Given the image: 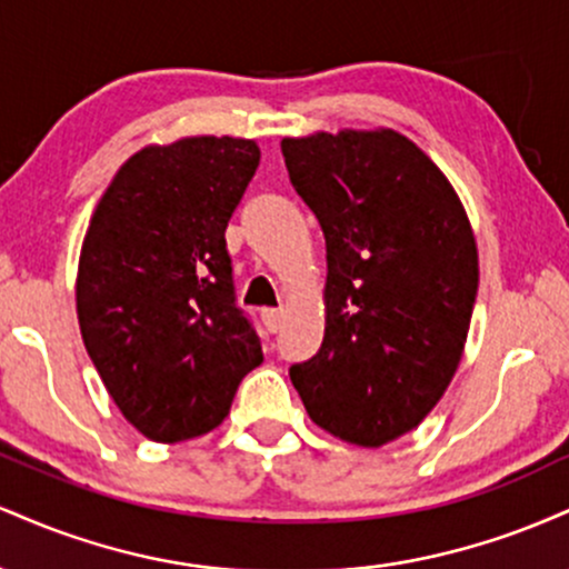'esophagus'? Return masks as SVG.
<instances>
[{
  "mask_svg": "<svg viewBox=\"0 0 569 569\" xmlns=\"http://www.w3.org/2000/svg\"><path fill=\"white\" fill-rule=\"evenodd\" d=\"M262 321H264L267 331H270V335H278L280 326H283V310H276V307H267V310H262Z\"/></svg>",
  "mask_w": 569,
  "mask_h": 569,
  "instance_id": "1",
  "label": "esophagus"
}]
</instances>
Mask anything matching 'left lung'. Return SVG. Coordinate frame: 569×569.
I'll use <instances>...</instances> for the list:
<instances>
[{
    "mask_svg": "<svg viewBox=\"0 0 569 569\" xmlns=\"http://www.w3.org/2000/svg\"><path fill=\"white\" fill-rule=\"evenodd\" d=\"M326 238V335L289 369L316 426L358 447L409 433L452 382L479 289L460 198L396 130L283 139Z\"/></svg>",
    "mask_w": 569,
    "mask_h": 569,
    "instance_id": "left-lung-1",
    "label": "left lung"
}]
</instances>
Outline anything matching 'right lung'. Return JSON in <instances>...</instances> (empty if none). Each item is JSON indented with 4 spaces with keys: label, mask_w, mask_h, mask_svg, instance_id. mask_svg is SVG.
Instances as JSON below:
<instances>
[{
    "label": "right lung",
    "mask_w": 569,
    "mask_h": 569,
    "mask_svg": "<svg viewBox=\"0 0 569 569\" xmlns=\"http://www.w3.org/2000/svg\"><path fill=\"white\" fill-rule=\"evenodd\" d=\"M257 166V141L232 136L147 147L90 219L77 272L82 342L126 420L152 441L221 426L240 380L264 361L224 240Z\"/></svg>",
    "instance_id": "add662e5"
}]
</instances>
